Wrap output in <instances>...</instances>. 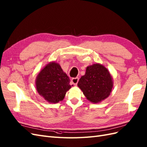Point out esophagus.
I'll use <instances>...</instances> for the list:
<instances>
[{"mask_svg": "<svg viewBox=\"0 0 147 147\" xmlns=\"http://www.w3.org/2000/svg\"><path fill=\"white\" fill-rule=\"evenodd\" d=\"M78 80H79V78L78 77L73 78L72 80H71V83L74 84V85L76 86L77 83H78Z\"/></svg>", "mask_w": 147, "mask_h": 147, "instance_id": "esophagus-1", "label": "esophagus"}]
</instances>
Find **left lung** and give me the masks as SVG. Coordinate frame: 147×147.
I'll return each instance as SVG.
<instances>
[{"mask_svg": "<svg viewBox=\"0 0 147 147\" xmlns=\"http://www.w3.org/2000/svg\"><path fill=\"white\" fill-rule=\"evenodd\" d=\"M77 85L89 101L97 104L110 96L113 86V78L105 66L96 63L87 67Z\"/></svg>", "mask_w": 147, "mask_h": 147, "instance_id": "left-lung-1", "label": "left lung"}]
</instances>
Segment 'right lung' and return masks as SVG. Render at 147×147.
<instances>
[{"label":"right lung","mask_w":147,"mask_h":147,"mask_svg":"<svg viewBox=\"0 0 147 147\" xmlns=\"http://www.w3.org/2000/svg\"><path fill=\"white\" fill-rule=\"evenodd\" d=\"M61 65L52 61L40 71L35 79V86L38 94L51 104L63 100L66 92L73 85Z\"/></svg>","instance_id":"obj_1"}]
</instances>
